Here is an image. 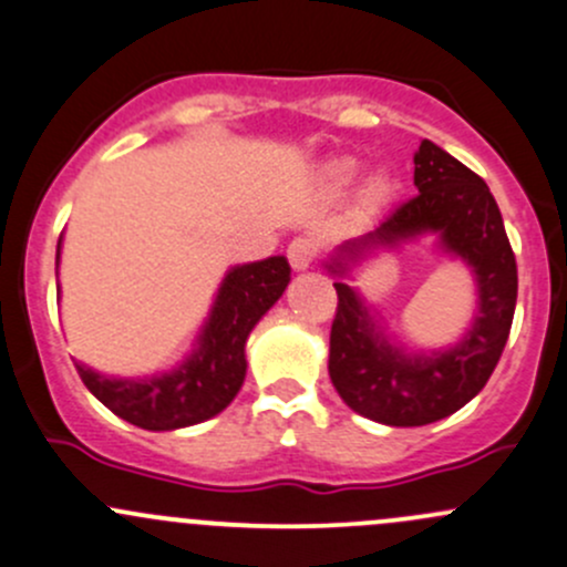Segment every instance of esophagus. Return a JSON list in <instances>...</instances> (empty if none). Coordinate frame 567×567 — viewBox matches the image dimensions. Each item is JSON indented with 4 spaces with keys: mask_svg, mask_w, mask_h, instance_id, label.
Segmentation results:
<instances>
[{
    "mask_svg": "<svg viewBox=\"0 0 567 567\" xmlns=\"http://www.w3.org/2000/svg\"><path fill=\"white\" fill-rule=\"evenodd\" d=\"M315 255H318V247H315L312 238H293V241L288 244V260L290 266L296 268V271H303V268L312 266Z\"/></svg>",
    "mask_w": 567,
    "mask_h": 567,
    "instance_id": "esophagus-1",
    "label": "esophagus"
}]
</instances>
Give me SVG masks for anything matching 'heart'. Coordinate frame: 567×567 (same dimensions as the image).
Here are the masks:
<instances>
[{
  "instance_id": "1",
  "label": "heart",
  "mask_w": 567,
  "mask_h": 567,
  "mask_svg": "<svg viewBox=\"0 0 567 567\" xmlns=\"http://www.w3.org/2000/svg\"><path fill=\"white\" fill-rule=\"evenodd\" d=\"M355 168H359V165H355V159H348V157L337 159V163H331L329 178L337 184V187H342V184H348L350 178L355 176ZM391 193H393L391 176L383 174V171H378V174H372L367 182H363L361 204L367 208H378L391 198Z\"/></svg>"
}]
</instances>
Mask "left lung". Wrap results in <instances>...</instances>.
Instances as JSON below:
<instances>
[{
    "label": "left lung",
    "mask_w": 567,
    "mask_h": 567,
    "mask_svg": "<svg viewBox=\"0 0 567 567\" xmlns=\"http://www.w3.org/2000/svg\"><path fill=\"white\" fill-rule=\"evenodd\" d=\"M413 163L419 195L372 234L344 241L326 268L348 277L350 264L372 249L434 234L443 252L473 268L478 312L454 348L408 353L391 342L359 290L342 279L333 282L339 303L331 323V383L350 410L389 426L434 424L484 389L508 342L519 290L503 214L484 178L432 141H421Z\"/></svg>",
    "instance_id": "1"
}]
</instances>
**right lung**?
Wrapping results in <instances>:
<instances>
[{
  "label": "right lung",
  "instance_id": "1",
  "mask_svg": "<svg viewBox=\"0 0 567 567\" xmlns=\"http://www.w3.org/2000/svg\"><path fill=\"white\" fill-rule=\"evenodd\" d=\"M56 247V268H59ZM290 282L288 258L234 266L225 274L195 350L176 369L152 378H109L75 363L83 385L130 424L148 432L193 426L223 413L247 374L244 344L249 331L279 301Z\"/></svg>",
  "mask_w": 567,
  "mask_h": 567
}]
</instances>
